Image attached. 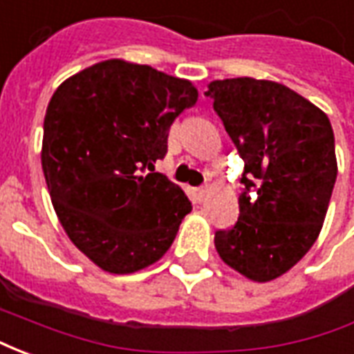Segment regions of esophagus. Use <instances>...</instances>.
Wrapping results in <instances>:
<instances>
[{"instance_id": "1", "label": "esophagus", "mask_w": 354, "mask_h": 354, "mask_svg": "<svg viewBox=\"0 0 354 354\" xmlns=\"http://www.w3.org/2000/svg\"><path fill=\"white\" fill-rule=\"evenodd\" d=\"M195 197H197L199 203H203V201L208 197V187H199V189H195Z\"/></svg>"}]
</instances>
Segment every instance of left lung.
I'll return each instance as SVG.
<instances>
[{
    "instance_id": "obj_1",
    "label": "left lung",
    "mask_w": 354,
    "mask_h": 354,
    "mask_svg": "<svg viewBox=\"0 0 354 354\" xmlns=\"http://www.w3.org/2000/svg\"><path fill=\"white\" fill-rule=\"evenodd\" d=\"M207 96L245 161L239 218L216 231L220 258L254 282L281 277L309 252L337 176L328 115L296 91L254 77L218 80Z\"/></svg>"
}]
</instances>
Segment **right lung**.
Returning a JSON list of instances; mask_svg holds the SVG:
<instances>
[{
    "label": "right lung",
    "mask_w": 354,
    "mask_h": 354,
    "mask_svg": "<svg viewBox=\"0 0 354 354\" xmlns=\"http://www.w3.org/2000/svg\"><path fill=\"white\" fill-rule=\"evenodd\" d=\"M197 98L192 81L119 58L88 66L53 94L43 123L47 189L70 241L104 271L136 273L161 260L192 212L153 162Z\"/></svg>",
    "instance_id": "right-lung-1"
}]
</instances>
